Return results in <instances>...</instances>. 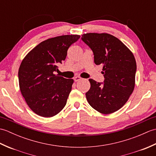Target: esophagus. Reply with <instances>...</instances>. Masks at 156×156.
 I'll return each instance as SVG.
<instances>
[{
	"mask_svg": "<svg viewBox=\"0 0 156 156\" xmlns=\"http://www.w3.org/2000/svg\"><path fill=\"white\" fill-rule=\"evenodd\" d=\"M81 79H82V78L79 77V76H76V77L74 78V80L75 82H78V81H79V80H80Z\"/></svg>",
	"mask_w": 156,
	"mask_h": 156,
	"instance_id": "obj_1",
	"label": "esophagus"
}]
</instances>
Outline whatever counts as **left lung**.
Listing matches in <instances>:
<instances>
[{"instance_id":"left-lung-1","label":"left lung","mask_w":156,"mask_h":156,"mask_svg":"<svg viewBox=\"0 0 156 156\" xmlns=\"http://www.w3.org/2000/svg\"><path fill=\"white\" fill-rule=\"evenodd\" d=\"M81 38L93 52L95 64L102 66L105 77L104 84L89 79L87 101L101 113H112L127 102L134 90L137 69L134 55L123 43L110 34L90 33Z\"/></svg>"}]
</instances>
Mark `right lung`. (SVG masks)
Wrapping results in <instances>:
<instances>
[{"mask_svg": "<svg viewBox=\"0 0 156 156\" xmlns=\"http://www.w3.org/2000/svg\"><path fill=\"white\" fill-rule=\"evenodd\" d=\"M80 37L66 35L42 41L20 65V90L29 108L41 117H54L66 105L74 80L54 72L59 71L58 66L65 60L68 48Z\"/></svg>", "mask_w": 156, "mask_h": 156, "instance_id": "obj_1", "label": "right lung"}]
</instances>
